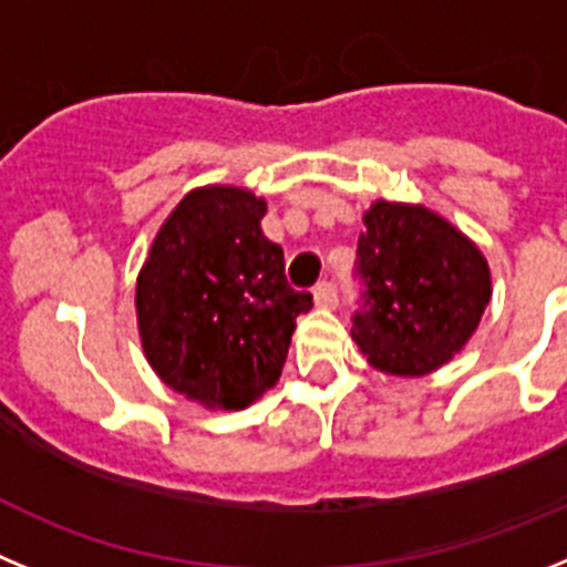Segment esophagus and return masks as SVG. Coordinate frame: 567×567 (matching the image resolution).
Masks as SVG:
<instances>
[{"instance_id":"1","label":"esophagus","mask_w":567,"mask_h":567,"mask_svg":"<svg viewBox=\"0 0 567 567\" xmlns=\"http://www.w3.org/2000/svg\"><path fill=\"white\" fill-rule=\"evenodd\" d=\"M313 299L319 308H336L339 305V293H336V288L330 282H319L313 288Z\"/></svg>"}]
</instances>
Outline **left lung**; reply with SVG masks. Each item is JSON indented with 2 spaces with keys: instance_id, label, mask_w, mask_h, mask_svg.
<instances>
[{
  "instance_id": "obj_1",
  "label": "left lung",
  "mask_w": 567,
  "mask_h": 567,
  "mask_svg": "<svg viewBox=\"0 0 567 567\" xmlns=\"http://www.w3.org/2000/svg\"><path fill=\"white\" fill-rule=\"evenodd\" d=\"M364 226L359 274L367 290L353 341L386 375H430L468 344L492 302L486 257L421 203L375 200Z\"/></svg>"
}]
</instances>
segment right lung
<instances>
[{"label":"right lung","instance_id":"1","mask_svg":"<svg viewBox=\"0 0 567 567\" xmlns=\"http://www.w3.org/2000/svg\"><path fill=\"white\" fill-rule=\"evenodd\" d=\"M265 200L239 186L192 188L163 220L137 274L141 347L157 379L206 410H246L288 359L313 308L265 239Z\"/></svg>","mask_w":567,"mask_h":567}]
</instances>
